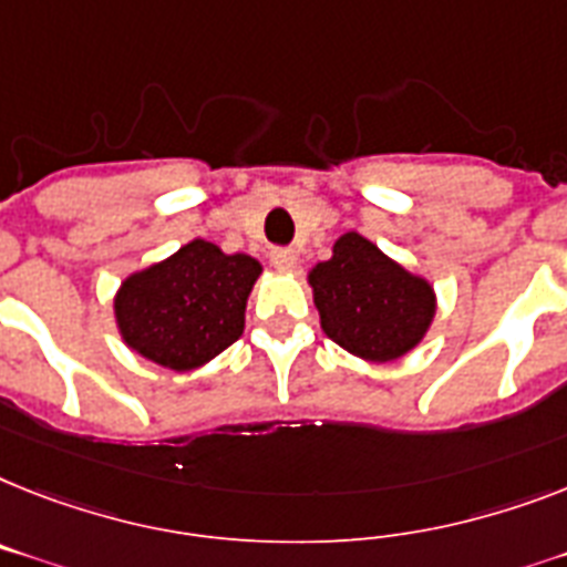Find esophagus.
<instances>
[{"instance_id": "34e87169", "label": "esophagus", "mask_w": 567, "mask_h": 567, "mask_svg": "<svg viewBox=\"0 0 567 567\" xmlns=\"http://www.w3.org/2000/svg\"><path fill=\"white\" fill-rule=\"evenodd\" d=\"M272 266L278 272H295V266H298V251L295 249H272Z\"/></svg>"}]
</instances>
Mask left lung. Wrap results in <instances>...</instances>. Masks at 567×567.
<instances>
[{"instance_id":"left-lung-1","label":"left lung","mask_w":567,"mask_h":567,"mask_svg":"<svg viewBox=\"0 0 567 567\" xmlns=\"http://www.w3.org/2000/svg\"><path fill=\"white\" fill-rule=\"evenodd\" d=\"M321 330L364 362H394L429 333L437 310L432 284L379 251L362 234H341L333 257L312 266Z\"/></svg>"}]
</instances>
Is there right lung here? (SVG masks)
Here are the masks:
<instances>
[{
    "mask_svg": "<svg viewBox=\"0 0 567 567\" xmlns=\"http://www.w3.org/2000/svg\"><path fill=\"white\" fill-rule=\"evenodd\" d=\"M264 266L208 240L133 272L115 295L126 348L171 371H194L243 336L246 301Z\"/></svg>",
    "mask_w": 567,
    "mask_h": 567,
    "instance_id": "1",
    "label": "right lung"
}]
</instances>
